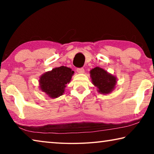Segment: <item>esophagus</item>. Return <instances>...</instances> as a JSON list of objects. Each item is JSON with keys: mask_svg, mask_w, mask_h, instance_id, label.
I'll return each instance as SVG.
<instances>
[{"mask_svg": "<svg viewBox=\"0 0 154 154\" xmlns=\"http://www.w3.org/2000/svg\"><path fill=\"white\" fill-rule=\"evenodd\" d=\"M77 71L79 72V73H84L85 70L83 68H78V69H77Z\"/></svg>", "mask_w": 154, "mask_h": 154, "instance_id": "1", "label": "esophagus"}]
</instances>
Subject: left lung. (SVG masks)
<instances>
[{
  "label": "left lung",
  "mask_w": 154,
  "mask_h": 154,
  "mask_svg": "<svg viewBox=\"0 0 154 154\" xmlns=\"http://www.w3.org/2000/svg\"><path fill=\"white\" fill-rule=\"evenodd\" d=\"M90 77L98 92L103 94L111 93L116 88L117 78L100 67H95L90 71Z\"/></svg>",
  "instance_id": "1"
}]
</instances>
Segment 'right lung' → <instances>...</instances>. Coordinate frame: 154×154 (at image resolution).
Listing matches in <instances>:
<instances>
[{
    "mask_svg": "<svg viewBox=\"0 0 154 154\" xmlns=\"http://www.w3.org/2000/svg\"><path fill=\"white\" fill-rule=\"evenodd\" d=\"M73 74L74 71L69 67H56L40 77V89L51 98H58L64 94L66 84L71 82Z\"/></svg>",
    "mask_w": 154,
    "mask_h": 154,
    "instance_id": "right-lung-1",
    "label": "right lung"
}]
</instances>
